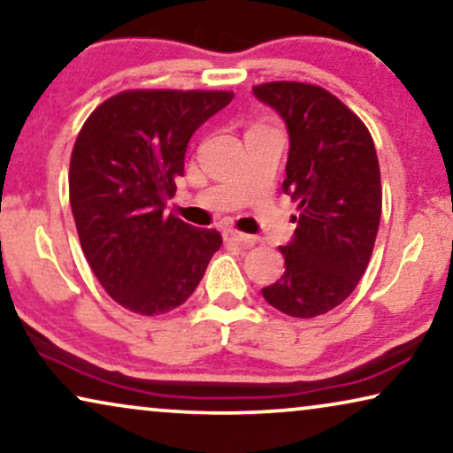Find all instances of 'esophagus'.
<instances>
[{
    "instance_id": "obj_1",
    "label": "esophagus",
    "mask_w": 453,
    "mask_h": 453,
    "mask_svg": "<svg viewBox=\"0 0 453 453\" xmlns=\"http://www.w3.org/2000/svg\"><path fill=\"white\" fill-rule=\"evenodd\" d=\"M224 238L229 242V244H240V246H252L254 244L252 235L235 232V229H227V232L224 234Z\"/></svg>"
}]
</instances>
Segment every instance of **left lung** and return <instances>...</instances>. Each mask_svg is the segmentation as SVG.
<instances>
[{"label":"left lung","instance_id":"8db88e82","mask_svg":"<svg viewBox=\"0 0 453 453\" xmlns=\"http://www.w3.org/2000/svg\"><path fill=\"white\" fill-rule=\"evenodd\" d=\"M252 92L288 127L283 193L299 209L291 242L279 246L285 273L263 297L293 318L326 314L351 296L373 252L381 215L373 139L324 88L269 81Z\"/></svg>","mask_w":453,"mask_h":453}]
</instances>
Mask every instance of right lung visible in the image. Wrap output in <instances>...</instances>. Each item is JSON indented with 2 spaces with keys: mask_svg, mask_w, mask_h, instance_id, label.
Here are the masks:
<instances>
[{
  "mask_svg": "<svg viewBox=\"0 0 453 453\" xmlns=\"http://www.w3.org/2000/svg\"><path fill=\"white\" fill-rule=\"evenodd\" d=\"M232 92L129 90L94 111L69 162V203L80 244L104 291L123 308L157 316L193 296L221 246L215 229L164 211L184 174L193 133Z\"/></svg>",
  "mask_w": 453,
  "mask_h": 453,
  "instance_id": "1",
  "label": "right lung"
}]
</instances>
